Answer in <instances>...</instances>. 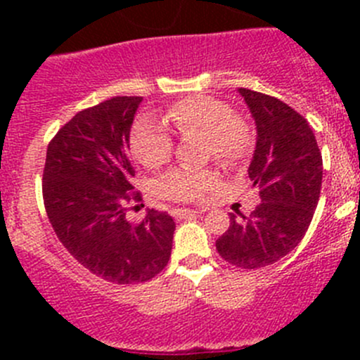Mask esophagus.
I'll return each instance as SVG.
<instances>
[{
    "mask_svg": "<svg viewBox=\"0 0 360 360\" xmlns=\"http://www.w3.org/2000/svg\"><path fill=\"white\" fill-rule=\"evenodd\" d=\"M202 210H193V209H174L172 216L176 219H186V217H193V216H200Z\"/></svg>",
    "mask_w": 360,
    "mask_h": 360,
    "instance_id": "esophagus-1",
    "label": "esophagus"
}]
</instances>
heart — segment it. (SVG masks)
<instances>
[{
	"label": "heart",
	"instance_id": "obj_1",
	"mask_svg": "<svg viewBox=\"0 0 360 360\" xmlns=\"http://www.w3.org/2000/svg\"><path fill=\"white\" fill-rule=\"evenodd\" d=\"M165 120L179 134L202 132V153L223 165L240 162L252 148V129L226 103L210 96H191L177 101L165 112ZM130 151L148 169L162 165L172 153L174 141L163 123L141 115L130 130ZM216 183L210 169H172L157 179L158 197L172 202H195Z\"/></svg>",
	"mask_w": 360,
	"mask_h": 360
}]
</instances>
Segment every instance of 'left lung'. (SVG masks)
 <instances>
[{
  "mask_svg": "<svg viewBox=\"0 0 360 360\" xmlns=\"http://www.w3.org/2000/svg\"><path fill=\"white\" fill-rule=\"evenodd\" d=\"M257 125L249 177L261 202L249 216H230L216 240L226 263L257 270L277 263L301 242L321 197L322 155L307 118L277 97L240 89Z\"/></svg>",
  "mask_w": 360,
  "mask_h": 360,
  "instance_id": "left-lung-1",
  "label": "left lung"
}]
</instances>
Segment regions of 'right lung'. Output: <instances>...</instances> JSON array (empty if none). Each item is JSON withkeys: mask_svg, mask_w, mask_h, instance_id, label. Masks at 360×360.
I'll return each mask as SVG.
<instances>
[{"mask_svg": "<svg viewBox=\"0 0 360 360\" xmlns=\"http://www.w3.org/2000/svg\"><path fill=\"white\" fill-rule=\"evenodd\" d=\"M143 97H112L76 112L52 137L43 169V203L60 244L79 264L112 284H141L167 266L176 223L148 210L139 223L127 212L143 202L134 190L130 125Z\"/></svg>", "mask_w": 360, "mask_h": 360, "instance_id": "obj_1", "label": "right lung"}]
</instances>
